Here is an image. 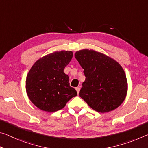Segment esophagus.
Masks as SVG:
<instances>
[{
    "label": "esophagus",
    "instance_id": "esophagus-1",
    "mask_svg": "<svg viewBox=\"0 0 148 148\" xmlns=\"http://www.w3.org/2000/svg\"><path fill=\"white\" fill-rule=\"evenodd\" d=\"M76 90L77 91V93H78V94H79V90H80V88H79V87H77V88H76Z\"/></svg>",
    "mask_w": 148,
    "mask_h": 148
}]
</instances>
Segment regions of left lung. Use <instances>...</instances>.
Returning a JSON list of instances; mask_svg holds the SVG:
<instances>
[{
    "instance_id": "8db88e82",
    "label": "left lung",
    "mask_w": 148,
    "mask_h": 148,
    "mask_svg": "<svg viewBox=\"0 0 148 148\" xmlns=\"http://www.w3.org/2000/svg\"><path fill=\"white\" fill-rule=\"evenodd\" d=\"M86 76L79 97L91 109L107 112L119 107L128 91L127 79L123 67L113 58L92 49L75 53Z\"/></svg>"
}]
</instances>
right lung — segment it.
<instances>
[{
    "mask_svg": "<svg viewBox=\"0 0 148 148\" xmlns=\"http://www.w3.org/2000/svg\"><path fill=\"white\" fill-rule=\"evenodd\" d=\"M72 55V51H55L39 58L30 69L25 90L32 103L39 109L56 112L77 95L75 89L70 86L69 76L64 72Z\"/></svg>",
    "mask_w": 148,
    "mask_h": 148,
    "instance_id": "obj_1",
    "label": "right lung"
}]
</instances>
